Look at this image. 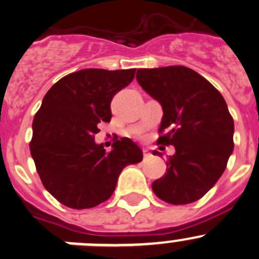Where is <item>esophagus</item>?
Returning <instances> with one entry per match:
<instances>
[{"label":"esophagus","instance_id":"esophagus-1","mask_svg":"<svg viewBox=\"0 0 259 259\" xmlns=\"http://www.w3.org/2000/svg\"><path fill=\"white\" fill-rule=\"evenodd\" d=\"M143 154H144L145 159L150 157V153H149V150H148V149H143Z\"/></svg>","mask_w":259,"mask_h":259}]
</instances>
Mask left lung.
<instances>
[{"label":"left lung","mask_w":259,"mask_h":259,"mask_svg":"<svg viewBox=\"0 0 259 259\" xmlns=\"http://www.w3.org/2000/svg\"><path fill=\"white\" fill-rule=\"evenodd\" d=\"M137 81L162 106L159 133L170 129L159 143L176 149L165 175L153 182V191L172 205L197 201L222 177L234 148V121L224 97L183 66L138 69Z\"/></svg>","instance_id":"left-lung-1"}]
</instances>
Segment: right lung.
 I'll use <instances>...</instances> for the list:
<instances>
[{
  "label": "right lung",
  "mask_w": 259,
  "mask_h": 259,
  "mask_svg": "<svg viewBox=\"0 0 259 259\" xmlns=\"http://www.w3.org/2000/svg\"><path fill=\"white\" fill-rule=\"evenodd\" d=\"M135 69H81L63 77L44 96L32 121L30 153L48 192L72 209H90L110 199L126 165L143 152L121 138L107 153L95 142L111 120L112 97L134 79Z\"/></svg>",
  "instance_id": "obj_1"
}]
</instances>
